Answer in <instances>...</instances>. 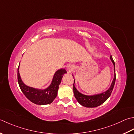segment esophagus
Instances as JSON below:
<instances>
[{"instance_id": "34e87169", "label": "esophagus", "mask_w": 134, "mask_h": 134, "mask_svg": "<svg viewBox=\"0 0 134 134\" xmlns=\"http://www.w3.org/2000/svg\"><path fill=\"white\" fill-rule=\"evenodd\" d=\"M74 66L72 64H68L66 66V69L68 71H69V72H72V71H73V69H74Z\"/></svg>"}]
</instances>
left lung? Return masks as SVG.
<instances>
[{
  "label": "left lung",
  "instance_id": "1",
  "mask_svg": "<svg viewBox=\"0 0 134 134\" xmlns=\"http://www.w3.org/2000/svg\"><path fill=\"white\" fill-rule=\"evenodd\" d=\"M110 59L112 62L114 66V78L109 88L107 91L99 94L94 95H86L79 92L75 87V80L74 78V83H73V93L77 102L86 108H95L102 104L107 100L110 96L111 92L113 91V87L116 81V73H115V63L112 57L110 56Z\"/></svg>",
  "mask_w": 134,
  "mask_h": 134
}]
</instances>
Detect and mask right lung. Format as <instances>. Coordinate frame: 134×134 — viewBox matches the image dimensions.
I'll list each match as a JSON object with an SVG mask.
<instances>
[{"instance_id":"1","label":"right lung","mask_w":134,"mask_h":134,"mask_svg":"<svg viewBox=\"0 0 134 134\" xmlns=\"http://www.w3.org/2000/svg\"><path fill=\"white\" fill-rule=\"evenodd\" d=\"M19 67L20 65L17 73L18 83L22 92L30 101L40 105L50 104L53 102L57 96L59 85L61 82L63 75L67 73L66 70L65 69H60L56 71L50 85L45 89H38L26 86L24 83L20 75Z\"/></svg>"}]
</instances>
